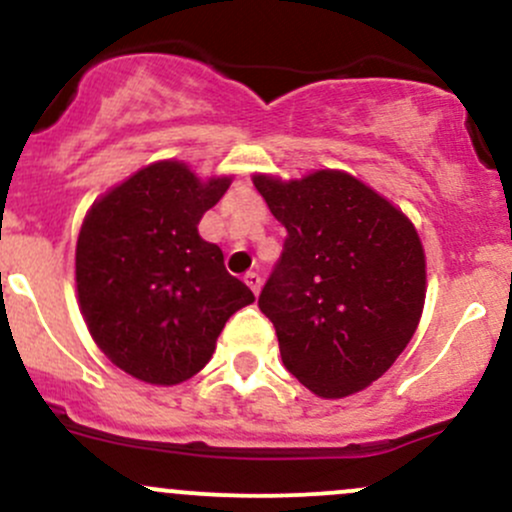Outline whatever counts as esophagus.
<instances>
[{"label":"esophagus","mask_w":512,"mask_h":512,"mask_svg":"<svg viewBox=\"0 0 512 512\" xmlns=\"http://www.w3.org/2000/svg\"><path fill=\"white\" fill-rule=\"evenodd\" d=\"M244 283L249 285L251 293H254V295L261 293V283H263V280H261V276H258V273H246V276H244Z\"/></svg>","instance_id":"34e87169"}]
</instances>
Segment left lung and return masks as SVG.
I'll return each mask as SVG.
<instances>
[{
	"mask_svg": "<svg viewBox=\"0 0 512 512\" xmlns=\"http://www.w3.org/2000/svg\"><path fill=\"white\" fill-rule=\"evenodd\" d=\"M285 227L283 254L258 298L280 359L320 398H346L383 376L420 324L425 249L383 195L344 170L300 180L254 175Z\"/></svg>",
	"mask_w": 512,
	"mask_h": 512,
	"instance_id": "left-lung-1",
	"label": "left lung"
}]
</instances>
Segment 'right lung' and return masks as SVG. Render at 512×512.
Masks as SVG:
<instances>
[{
	"label": "right lung",
	"mask_w": 512,
	"mask_h": 512,
	"mask_svg": "<svg viewBox=\"0 0 512 512\" xmlns=\"http://www.w3.org/2000/svg\"><path fill=\"white\" fill-rule=\"evenodd\" d=\"M229 175L200 180L158 161L104 192L75 246L82 320L114 366L151 386H175L212 359L229 317L254 293L197 232Z\"/></svg>",
	"instance_id": "right-lung-1"
}]
</instances>
